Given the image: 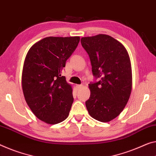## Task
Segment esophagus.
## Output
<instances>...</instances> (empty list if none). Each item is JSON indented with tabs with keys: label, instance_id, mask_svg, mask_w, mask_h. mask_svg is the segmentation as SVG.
Returning a JSON list of instances; mask_svg holds the SVG:
<instances>
[{
	"label": "esophagus",
	"instance_id": "esophagus-1",
	"mask_svg": "<svg viewBox=\"0 0 156 156\" xmlns=\"http://www.w3.org/2000/svg\"><path fill=\"white\" fill-rule=\"evenodd\" d=\"M76 87L79 90V89H80L81 88L83 87V85L82 84H77V85H76Z\"/></svg>",
	"mask_w": 156,
	"mask_h": 156
}]
</instances>
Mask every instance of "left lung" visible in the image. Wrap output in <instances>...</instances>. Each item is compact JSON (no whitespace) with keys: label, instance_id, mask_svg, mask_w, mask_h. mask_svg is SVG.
<instances>
[{"label":"left lung","instance_id":"left-lung-1","mask_svg":"<svg viewBox=\"0 0 156 156\" xmlns=\"http://www.w3.org/2000/svg\"><path fill=\"white\" fill-rule=\"evenodd\" d=\"M90 57L93 75L99 81L88 84L86 107L92 118L109 122L121 113L130 98L133 75L128 52L122 43L108 35L81 39Z\"/></svg>","mask_w":156,"mask_h":156}]
</instances>
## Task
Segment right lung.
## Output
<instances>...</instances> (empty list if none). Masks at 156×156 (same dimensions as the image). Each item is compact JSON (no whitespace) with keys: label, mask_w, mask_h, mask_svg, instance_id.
I'll list each match as a JSON object with an SVG mask.
<instances>
[{"label":"right lung","mask_w":156,"mask_h":156,"mask_svg":"<svg viewBox=\"0 0 156 156\" xmlns=\"http://www.w3.org/2000/svg\"><path fill=\"white\" fill-rule=\"evenodd\" d=\"M80 40L79 36L44 37L26 56L21 76L25 100L35 116L47 124L61 123L69 115L73 86L61 73Z\"/></svg>","instance_id":"right-lung-1"}]
</instances>
